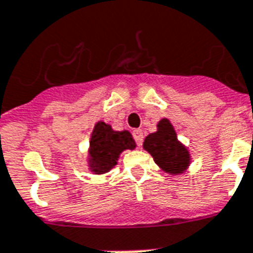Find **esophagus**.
Wrapping results in <instances>:
<instances>
[{"label":"esophagus","mask_w":253,"mask_h":253,"mask_svg":"<svg viewBox=\"0 0 253 253\" xmlns=\"http://www.w3.org/2000/svg\"><path fill=\"white\" fill-rule=\"evenodd\" d=\"M132 135H134V139H135L136 145L142 146V142H143V132H142V130H134V131H132Z\"/></svg>","instance_id":"esophagus-1"}]
</instances>
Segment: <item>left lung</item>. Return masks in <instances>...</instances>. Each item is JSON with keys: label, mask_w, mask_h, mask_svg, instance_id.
Returning a JSON list of instances; mask_svg holds the SVG:
<instances>
[{"label": "left lung", "mask_w": 253, "mask_h": 253, "mask_svg": "<svg viewBox=\"0 0 253 253\" xmlns=\"http://www.w3.org/2000/svg\"><path fill=\"white\" fill-rule=\"evenodd\" d=\"M143 149L165 173L173 175L184 173L192 160L188 147L178 141L173 125L166 118L158 122L157 131L146 136Z\"/></svg>", "instance_id": "1"}]
</instances>
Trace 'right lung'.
Returning a JSON list of instances; mask_svg holds the SVG:
<instances>
[{
	"label": "right lung",
	"instance_id": "right-lung-1",
	"mask_svg": "<svg viewBox=\"0 0 253 253\" xmlns=\"http://www.w3.org/2000/svg\"><path fill=\"white\" fill-rule=\"evenodd\" d=\"M135 141L131 132L115 131L111 125L98 122L93 127L88 147V169L93 174H104L118 164L125 150H134Z\"/></svg>",
	"mask_w": 253,
	"mask_h": 253
}]
</instances>
